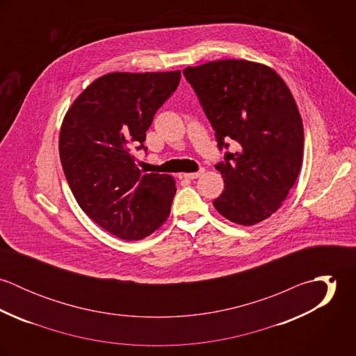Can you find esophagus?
Returning a JSON list of instances; mask_svg holds the SVG:
<instances>
[{
  "instance_id": "34e87169",
  "label": "esophagus",
  "mask_w": 356,
  "mask_h": 356,
  "mask_svg": "<svg viewBox=\"0 0 356 356\" xmlns=\"http://www.w3.org/2000/svg\"><path fill=\"white\" fill-rule=\"evenodd\" d=\"M204 171H205V168L202 167L199 171H196V172H189V174H184V177L186 178V179H196V178H199L200 175H203Z\"/></svg>"
}]
</instances>
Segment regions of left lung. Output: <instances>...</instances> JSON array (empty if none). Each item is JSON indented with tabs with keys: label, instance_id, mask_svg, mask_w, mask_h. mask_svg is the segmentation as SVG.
I'll use <instances>...</instances> for the list:
<instances>
[{
	"label": "left lung",
	"instance_id": "left-lung-1",
	"mask_svg": "<svg viewBox=\"0 0 356 356\" xmlns=\"http://www.w3.org/2000/svg\"><path fill=\"white\" fill-rule=\"evenodd\" d=\"M208 118L218 148L215 164L225 189L212 203L226 219L252 226L274 213L295 185L303 161L305 131L296 102L270 67L218 60L184 70Z\"/></svg>",
	"mask_w": 356,
	"mask_h": 356
}]
</instances>
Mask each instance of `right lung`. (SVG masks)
I'll return each mask as SVG.
<instances>
[{
	"label": "right lung",
	"instance_id": "obj_1",
	"mask_svg": "<svg viewBox=\"0 0 356 356\" xmlns=\"http://www.w3.org/2000/svg\"><path fill=\"white\" fill-rule=\"evenodd\" d=\"M181 71L112 72L92 82L64 116L58 151L83 212L104 230L137 241L168 218L172 177L144 174L133 149H144L157 109L177 90Z\"/></svg>",
	"mask_w": 356,
	"mask_h": 356
}]
</instances>
